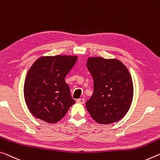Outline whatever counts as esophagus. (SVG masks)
<instances>
[{
	"label": "esophagus",
	"instance_id": "esophagus-1",
	"mask_svg": "<svg viewBox=\"0 0 160 160\" xmlns=\"http://www.w3.org/2000/svg\"><path fill=\"white\" fill-rule=\"evenodd\" d=\"M77 102L78 103H80V104H84L85 102V100L83 98H80V99H78L77 100Z\"/></svg>",
	"mask_w": 160,
	"mask_h": 160
}]
</instances>
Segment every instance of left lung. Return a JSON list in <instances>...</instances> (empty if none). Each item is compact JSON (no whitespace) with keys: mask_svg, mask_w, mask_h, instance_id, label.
<instances>
[{"mask_svg":"<svg viewBox=\"0 0 160 160\" xmlns=\"http://www.w3.org/2000/svg\"><path fill=\"white\" fill-rule=\"evenodd\" d=\"M87 68L94 90L86 108L99 124H112L125 116L133 98V83L128 68L117 59L89 58Z\"/></svg>","mask_w":160,"mask_h":160,"instance_id":"obj_1","label":"left lung"}]
</instances>
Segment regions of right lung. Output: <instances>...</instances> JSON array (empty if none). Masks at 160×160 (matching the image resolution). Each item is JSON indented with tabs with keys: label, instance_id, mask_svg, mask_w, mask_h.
<instances>
[{
	"label": "right lung",
	"instance_id": "right-lung-1",
	"mask_svg": "<svg viewBox=\"0 0 160 160\" xmlns=\"http://www.w3.org/2000/svg\"><path fill=\"white\" fill-rule=\"evenodd\" d=\"M77 56L41 57L28 72L24 98L30 112L48 123H55L75 102L65 78L77 61Z\"/></svg>",
	"mask_w": 160,
	"mask_h": 160
}]
</instances>
